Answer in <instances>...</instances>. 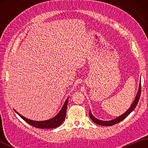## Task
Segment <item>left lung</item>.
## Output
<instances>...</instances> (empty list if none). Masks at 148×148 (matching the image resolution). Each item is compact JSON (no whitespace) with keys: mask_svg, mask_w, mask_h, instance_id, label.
Instances as JSON below:
<instances>
[{"mask_svg":"<svg viewBox=\"0 0 148 148\" xmlns=\"http://www.w3.org/2000/svg\"><path fill=\"white\" fill-rule=\"evenodd\" d=\"M140 92H141V85H140V82L139 86V89H138V92H137V93L136 94V97H135V99L133 101L132 103L131 104L130 107L127 109V111L126 112H125L123 114L120 115L119 116H118L117 118L111 119V120H109V121L100 120V119L96 118L95 116H94L92 114L91 110H90V112H89L90 118L94 123H95L96 124H98L99 125H102V126H112V125H113L118 123L119 122L121 121L123 119H124L125 118H127V116L130 114V112H132L135 109V108H136V107L137 105V103H138V102H139V100L140 96Z\"/></svg>","mask_w":148,"mask_h":148,"instance_id":"obj_1","label":"left lung"}]
</instances>
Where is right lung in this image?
<instances>
[{
  "instance_id": "right-lung-1",
  "label": "right lung",
  "mask_w": 148,
  "mask_h": 148,
  "mask_svg": "<svg viewBox=\"0 0 148 148\" xmlns=\"http://www.w3.org/2000/svg\"><path fill=\"white\" fill-rule=\"evenodd\" d=\"M68 101L69 97L66 99L62 109H60V111L58 112L57 114L54 116L53 118L45 121H35L28 119L25 117H24L23 116L21 115L20 113H18V112L16 111L15 109L14 110V111L23 119V120H25L29 125H32V126L34 127L38 128H55L59 127L64 121L66 116V110H67Z\"/></svg>"
}]
</instances>
